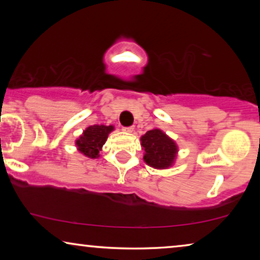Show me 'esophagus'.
<instances>
[{"label":"esophagus","mask_w":260,"mask_h":260,"mask_svg":"<svg viewBox=\"0 0 260 260\" xmlns=\"http://www.w3.org/2000/svg\"><path fill=\"white\" fill-rule=\"evenodd\" d=\"M123 131H125V133H133L134 131V126H126V127H123Z\"/></svg>","instance_id":"1"}]
</instances>
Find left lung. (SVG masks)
I'll list each match as a JSON object with an SVG mask.
<instances>
[{
    "label": "left lung",
    "instance_id": "1",
    "mask_svg": "<svg viewBox=\"0 0 260 260\" xmlns=\"http://www.w3.org/2000/svg\"><path fill=\"white\" fill-rule=\"evenodd\" d=\"M143 159L148 166L156 169H167L176 158L177 145L172 138L159 129H152L141 137Z\"/></svg>",
    "mask_w": 260,
    "mask_h": 260
}]
</instances>
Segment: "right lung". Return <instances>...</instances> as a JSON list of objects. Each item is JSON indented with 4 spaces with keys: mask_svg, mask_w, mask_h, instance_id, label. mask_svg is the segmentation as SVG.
<instances>
[{
    "mask_svg": "<svg viewBox=\"0 0 260 260\" xmlns=\"http://www.w3.org/2000/svg\"><path fill=\"white\" fill-rule=\"evenodd\" d=\"M112 125H91L84 130L81 136L76 141V145L81 154L86 157L97 158L99 157V151L108 140L109 134L113 131Z\"/></svg>",
    "mask_w": 260,
    "mask_h": 260,
    "instance_id": "add662e5",
    "label": "right lung"
}]
</instances>
